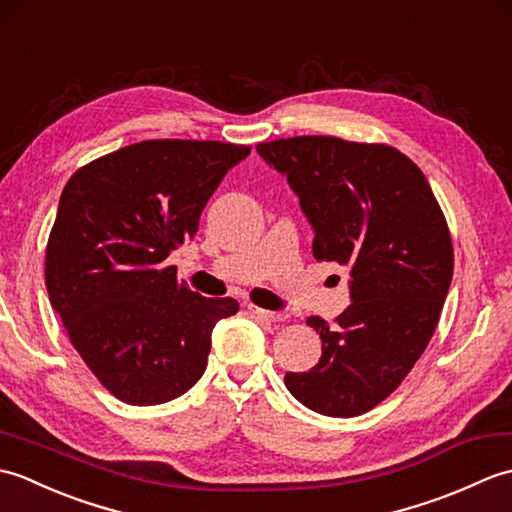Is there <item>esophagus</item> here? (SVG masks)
I'll use <instances>...</instances> for the list:
<instances>
[{"mask_svg":"<svg viewBox=\"0 0 512 512\" xmlns=\"http://www.w3.org/2000/svg\"><path fill=\"white\" fill-rule=\"evenodd\" d=\"M248 312L253 314V317L262 319V321H270V323L286 321V314H281V312H270V310H262V308H257V306H248Z\"/></svg>","mask_w":512,"mask_h":512,"instance_id":"esophagus-1","label":"esophagus"}]
</instances>
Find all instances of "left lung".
Segmentation results:
<instances>
[{
  "mask_svg": "<svg viewBox=\"0 0 512 512\" xmlns=\"http://www.w3.org/2000/svg\"><path fill=\"white\" fill-rule=\"evenodd\" d=\"M257 154L288 178L314 257L350 268L352 303L336 325L308 319L321 358L288 372L286 387L323 416H358L402 383L436 330L453 277L447 220L424 173L394 147L297 136L259 143Z\"/></svg>",
  "mask_w": 512,
  "mask_h": 512,
  "instance_id": "1",
  "label": "left lung"
}]
</instances>
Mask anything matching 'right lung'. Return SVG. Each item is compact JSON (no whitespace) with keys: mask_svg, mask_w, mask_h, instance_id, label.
<instances>
[{"mask_svg":"<svg viewBox=\"0 0 512 512\" xmlns=\"http://www.w3.org/2000/svg\"><path fill=\"white\" fill-rule=\"evenodd\" d=\"M250 147L145 140L65 184L46 248V288L76 352L129 405H160L202 378L215 323L235 299H206L165 259Z\"/></svg>","mask_w":512,"mask_h":512,"instance_id":"add662e5","label":"right lung"}]
</instances>
